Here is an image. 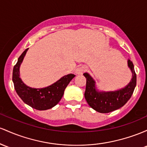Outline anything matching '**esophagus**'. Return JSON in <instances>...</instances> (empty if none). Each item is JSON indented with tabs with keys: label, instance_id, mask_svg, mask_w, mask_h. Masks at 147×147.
<instances>
[{
	"label": "esophagus",
	"instance_id": "34e87169",
	"mask_svg": "<svg viewBox=\"0 0 147 147\" xmlns=\"http://www.w3.org/2000/svg\"><path fill=\"white\" fill-rule=\"evenodd\" d=\"M85 71V68L83 67H78L76 69L75 73L77 74V75H81V74H83V72Z\"/></svg>",
	"mask_w": 147,
	"mask_h": 147
}]
</instances>
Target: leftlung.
Instances as JSON below:
<instances>
[{"label":"left lung","instance_id":"left-lung-1","mask_svg":"<svg viewBox=\"0 0 147 147\" xmlns=\"http://www.w3.org/2000/svg\"><path fill=\"white\" fill-rule=\"evenodd\" d=\"M128 67L132 73L129 83L123 88L115 91H99L96 82L88 73H84L86 78L85 98L89 105L100 113H108L119 109L131 98L136 86V74L132 61L128 60Z\"/></svg>","mask_w":147,"mask_h":147}]
</instances>
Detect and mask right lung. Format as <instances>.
<instances>
[{
    "label": "right lung",
    "instance_id": "add662e5",
    "mask_svg": "<svg viewBox=\"0 0 147 147\" xmlns=\"http://www.w3.org/2000/svg\"><path fill=\"white\" fill-rule=\"evenodd\" d=\"M28 49H26L14 67L12 81L14 89L23 101L29 106L38 110L51 109L60 102L65 88L71 80L76 76L70 74L62 76L57 81L43 88H32L26 85L20 78V66Z\"/></svg>",
    "mask_w": 147,
    "mask_h": 147
}]
</instances>
